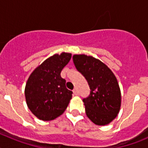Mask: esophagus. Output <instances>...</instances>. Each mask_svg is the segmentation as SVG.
I'll use <instances>...</instances> for the list:
<instances>
[{
	"mask_svg": "<svg viewBox=\"0 0 148 148\" xmlns=\"http://www.w3.org/2000/svg\"><path fill=\"white\" fill-rule=\"evenodd\" d=\"M73 94H74V95H78V90H77V89H74V90H73Z\"/></svg>",
	"mask_w": 148,
	"mask_h": 148,
	"instance_id": "34e87169",
	"label": "esophagus"
}]
</instances>
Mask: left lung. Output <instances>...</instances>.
<instances>
[{"mask_svg": "<svg viewBox=\"0 0 148 148\" xmlns=\"http://www.w3.org/2000/svg\"><path fill=\"white\" fill-rule=\"evenodd\" d=\"M73 58L90 86V96L83 99L87 116L96 125H108L121 108V90L116 75L104 63L92 56L74 55Z\"/></svg>", "mask_w": 148, "mask_h": 148, "instance_id": "8db88e82", "label": "left lung"}]
</instances>
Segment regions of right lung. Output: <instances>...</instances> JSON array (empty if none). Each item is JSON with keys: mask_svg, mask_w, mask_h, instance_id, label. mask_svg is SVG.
Masks as SVG:
<instances>
[{"mask_svg": "<svg viewBox=\"0 0 148 148\" xmlns=\"http://www.w3.org/2000/svg\"><path fill=\"white\" fill-rule=\"evenodd\" d=\"M71 53L63 52L45 60L30 74L26 84V102L30 111L42 121L61 116L72 99L61 72L70 61Z\"/></svg>", "mask_w": 148, "mask_h": 148, "instance_id": "add662e5", "label": "right lung"}]
</instances>
